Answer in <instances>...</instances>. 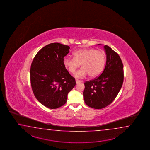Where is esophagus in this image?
Here are the masks:
<instances>
[{
    "instance_id": "1",
    "label": "esophagus",
    "mask_w": 150,
    "mask_h": 150,
    "mask_svg": "<svg viewBox=\"0 0 150 150\" xmlns=\"http://www.w3.org/2000/svg\"><path fill=\"white\" fill-rule=\"evenodd\" d=\"M76 83H79L83 82V81H81V80L78 79H76Z\"/></svg>"
}]
</instances>
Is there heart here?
<instances>
[{
  "label": "heart",
  "instance_id": "heart-1",
  "mask_svg": "<svg viewBox=\"0 0 150 150\" xmlns=\"http://www.w3.org/2000/svg\"><path fill=\"white\" fill-rule=\"evenodd\" d=\"M74 58L65 57L63 63L69 72L74 74L76 69L82 68L74 74L76 78L89 75L91 78L98 76L102 72L105 63V56L102 51L95 49H83L74 51Z\"/></svg>",
  "mask_w": 150,
  "mask_h": 150
}]
</instances>
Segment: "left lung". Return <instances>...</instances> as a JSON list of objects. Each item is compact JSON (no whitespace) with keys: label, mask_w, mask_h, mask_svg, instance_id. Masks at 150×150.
<instances>
[{"label":"left lung","mask_w":150,"mask_h":150,"mask_svg":"<svg viewBox=\"0 0 150 150\" xmlns=\"http://www.w3.org/2000/svg\"><path fill=\"white\" fill-rule=\"evenodd\" d=\"M107 60L104 70L100 76L84 83V101L93 108H105L117 96L124 80L123 65L117 53L105 45Z\"/></svg>","instance_id":"8db88e82"}]
</instances>
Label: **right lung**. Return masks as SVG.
<instances>
[{"mask_svg":"<svg viewBox=\"0 0 150 150\" xmlns=\"http://www.w3.org/2000/svg\"><path fill=\"white\" fill-rule=\"evenodd\" d=\"M68 45L52 43L35 55L30 70V83L35 98L50 109L61 107L67 94L76 85L75 78L69 73L63 61L69 52Z\"/></svg>","mask_w":150,"mask_h":150,"instance_id":"1","label":"right lung"}]
</instances>
